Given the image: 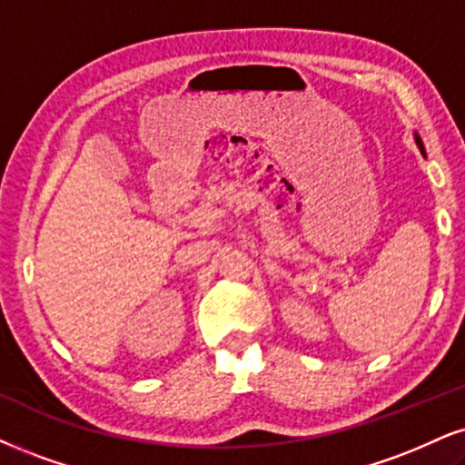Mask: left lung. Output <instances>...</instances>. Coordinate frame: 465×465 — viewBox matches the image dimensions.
<instances>
[{
	"instance_id": "1",
	"label": "left lung",
	"mask_w": 465,
	"mask_h": 465,
	"mask_svg": "<svg viewBox=\"0 0 465 465\" xmlns=\"http://www.w3.org/2000/svg\"><path fill=\"white\" fill-rule=\"evenodd\" d=\"M416 144H418V148H420V151H422V154H425V148H422V142H420V137H418V135H416Z\"/></svg>"
}]
</instances>
